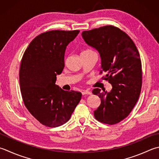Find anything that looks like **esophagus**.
<instances>
[{
    "label": "esophagus",
    "instance_id": "1",
    "mask_svg": "<svg viewBox=\"0 0 159 159\" xmlns=\"http://www.w3.org/2000/svg\"><path fill=\"white\" fill-rule=\"evenodd\" d=\"M82 94L84 95H91V92L89 91V90H83L82 91Z\"/></svg>",
    "mask_w": 159,
    "mask_h": 159
}]
</instances>
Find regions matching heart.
Returning a JSON list of instances; mask_svg holds the SVG:
<instances>
[{
	"label": "heart",
	"mask_w": 159,
	"mask_h": 159,
	"mask_svg": "<svg viewBox=\"0 0 159 159\" xmlns=\"http://www.w3.org/2000/svg\"><path fill=\"white\" fill-rule=\"evenodd\" d=\"M89 51H91V50H86V51H84V52H89Z\"/></svg>",
	"instance_id": "heart-1"
}]
</instances>
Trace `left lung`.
<instances>
[{
  "label": "left lung",
  "instance_id": "8db88e82",
  "mask_svg": "<svg viewBox=\"0 0 159 159\" xmlns=\"http://www.w3.org/2000/svg\"><path fill=\"white\" fill-rule=\"evenodd\" d=\"M82 36L89 46L96 49L101 58L100 73L112 86L105 89L93 90L100 98L101 104L94 111L95 119L108 125L124 120L135 106L142 87V65L136 45L118 28L105 25L89 31Z\"/></svg>",
  "mask_w": 159,
  "mask_h": 159
}]
</instances>
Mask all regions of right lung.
<instances>
[{
    "label": "right lung",
    "instance_id": "right-lung-1",
    "mask_svg": "<svg viewBox=\"0 0 159 159\" xmlns=\"http://www.w3.org/2000/svg\"><path fill=\"white\" fill-rule=\"evenodd\" d=\"M80 30H51L33 39L20 62L19 82L24 104L45 126L56 127L69 120L82 98L80 92L66 91L55 84L64 68L66 46Z\"/></svg>",
    "mask_w": 159,
    "mask_h": 159
}]
</instances>
